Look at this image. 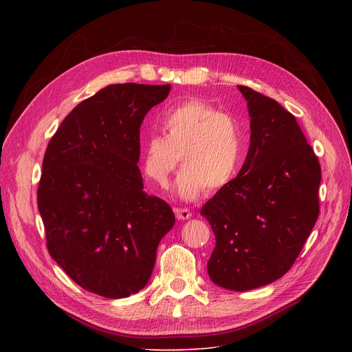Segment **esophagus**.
<instances>
[{
  "mask_svg": "<svg viewBox=\"0 0 352 352\" xmlns=\"http://www.w3.org/2000/svg\"><path fill=\"white\" fill-rule=\"evenodd\" d=\"M174 212H175V216H177L178 220H188V219L192 217V213L188 209L177 208V209H174Z\"/></svg>",
  "mask_w": 352,
  "mask_h": 352,
  "instance_id": "obj_1",
  "label": "esophagus"
}]
</instances>
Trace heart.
Returning a JSON list of instances; mask_svg holds the SVG:
<instances>
[{"label": "heart", "instance_id": "heart-1", "mask_svg": "<svg viewBox=\"0 0 352 352\" xmlns=\"http://www.w3.org/2000/svg\"><path fill=\"white\" fill-rule=\"evenodd\" d=\"M162 125L164 135L152 133L143 140L142 166L150 179L166 184L182 156L184 168L174 189L189 200L205 188L209 192L224 188L238 174L246 136L234 116L205 100L190 98L168 109Z\"/></svg>", "mask_w": 352, "mask_h": 352}]
</instances>
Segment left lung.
Here are the masks:
<instances>
[{
  "instance_id": "8db88e82",
  "label": "left lung",
  "mask_w": 352,
  "mask_h": 352,
  "mask_svg": "<svg viewBox=\"0 0 352 352\" xmlns=\"http://www.w3.org/2000/svg\"><path fill=\"white\" fill-rule=\"evenodd\" d=\"M238 89L250 118L248 155L200 214L216 236L210 280L248 291L283 277L300 254L319 216L322 171L291 113L254 89Z\"/></svg>"
}]
</instances>
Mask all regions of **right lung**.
I'll use <instances>...</instances> for the list:
<instances>
[{
  "label": "right lung",
  "instance_id": "add662e5",
  "mask_svg": "<svg viewBox=\"0 0 352 352\" xmlns=\"http://www.w3.org/2000/svg\"><path fill=\"white\" fill-rule=\"evenodd\" d=\"M170 85H110L83 100L48 142L37 189L47 248L82 288L106 298L139 292L175 216L143 192L140 125Z\"/></svg>",
  "mask_w": 352,
  "mask_h": 352
}]
</instances>
